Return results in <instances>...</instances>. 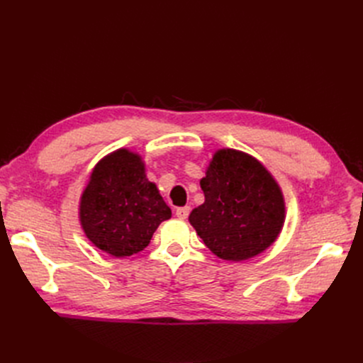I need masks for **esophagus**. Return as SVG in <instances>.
<instances>
[{
  "label": "esophagus",
  "instance_id": "1",
  "mask_svg": "<svg viewBox=\"0 0 363 363\" xmlns=\"http://www.w3.org/2000/svg\"><path fill=\"white\" fill-rule=\"evenodd\" d=\"M175 215H177L179 219H186L188 215H189V207H188V206L178 207L177 211H175Z\"/></svg>",
  "mask_w": 363,
  "mask_h": 363
}]
</instances>
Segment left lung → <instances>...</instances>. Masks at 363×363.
<instances>
[{"mask_svg":"<svg viewBox=\"0 0 363 363\" xmlns=\"http://www.w3.org/2000/svg\"><path fill=\"white\" fill-rule=\"evenodd\" d=\"M200 186L204 203L188 219L218 257L252 259L278 238L285 220L284 197L268 169L253 156L218 150Z\"/></svg>","mask_w":363,"mask_h":363,"instance_id":"1","label":"left lung"}]
</instances>
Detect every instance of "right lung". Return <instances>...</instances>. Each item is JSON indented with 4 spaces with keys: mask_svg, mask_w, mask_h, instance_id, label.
Listing matches in <instances>:
<instances>
[{
    "mask_svg": "<svg viewBox=\"0 0 363 363\" xmlns=\"http://www.w3.org/2000/svg\"><path fill=\"white\" fill-rule=\"evenodd\" d=\"M170 216L156 184L145 177L141 156L126 148L95 164L79 204L85 235L114 257L144 250L157 226Z\"/></svg>",
    "mask_w": 363,
    "mask_h": 363,
    "instance_id": "right-lung-1",
    "label": "right lung"
}]
</instances>
